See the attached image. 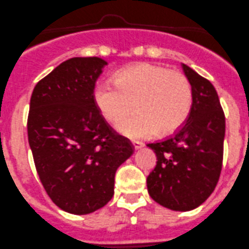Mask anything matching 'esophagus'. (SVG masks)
<instances>
[{
	"label": "esophagus",
	"mask_w": 249,
	"mask_h": 249,
	"mask_svg": "<svg viewBox=\"0 0 249 249\" xmlns=\"http://www.w3.org/2000/svg\"><path fill=\"white\" fill-rule=\"evenodd\" d=\"M132 145H133L134 150H138V149H141L143 146V144L139 143V142H132Z\"/></svg>",
	"instance_id": "1"
}]
</instances>
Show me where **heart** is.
Listing matches in <instances>:
<instances>
[{"instance_id": "b5f03b06", "label": "heart", "mask_w": 249, "mask_h": 249, "mask_svg": "<svg viewBox=\"0 0 249 249\" xmlns=\"http://www.w3.org/2000/svg\"><path fill=\"white\" fill-rule=\"evenodd\" d=\"M94 104L110 124L134 139L166 136L183 124L192 107V88L179 71L155 63H139L113 75V84L101 82L94 89Z\"/></svg>"}]
</instances>
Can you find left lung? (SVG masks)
<instances>
[{
	"label": "left lung",
	"instance_id": "obj_1",
	"mask_svg": "<svg viewBox=\"0 0 249 249\" xmlns=\"http://www.w3.org/2000/svg\"><path fill=\"white\" fill-rule=\"evenodd\" d=\"M192 87V107L167 138L148 144L156 166L146 178L149 196L176 212L196 209L216 187L222 167L225 115L214 85L182 63Z\"/></svg>",
	"mask_w": 249,
	"mask_h": 249
}]
</instances>
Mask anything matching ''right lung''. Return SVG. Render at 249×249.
Listing matches in <instances>:
<instances>
[{"label": "right lung", "instance_id": "add662e5", "mask_svg": "<svg viewBox=\"0 0 249 249\" xmlns=\"http://www.w3.org/2000/svg\"><path fill=\"white\" fill-rule=\"evenodd\" d=\"M106 65L99 57L70 58L42 78L30 98L28 139L37 175L52 202L71 214L107 204L116 170L134 151L94 104Z\"/></svg>", "mask_w": 249, "mask_h": 249}]
</instances>
